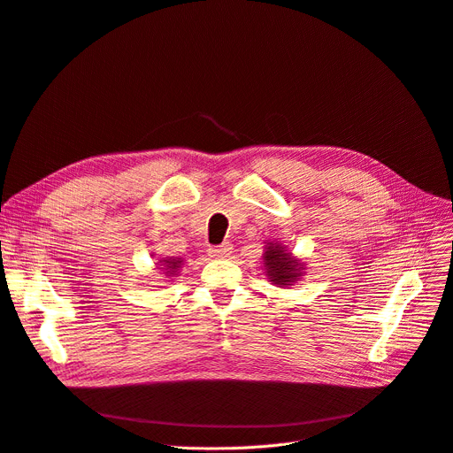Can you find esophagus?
<instances>
[{"label": "esophagus", "mask_w": 453, "mask_h": 453, "mask_svg": "<svg viewBox=\"0 0 453 453\" xmlns=\"http://www.w3.org/2000/svg\"><path fill=\"white\" fill-rule=\"evenodd\" d=\"M207 251H209L211 257L222 259V257H227V255L231 253V244L226 242V244H220V246H211Z\"/></svg>", "instance_id": "esophagus-1"}]
</instances>
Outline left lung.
<instances>
[{"mask_svg":"<svg viewBox=\"0 0 453 453\" xmlns=\"http://www.w3.org/2000/svg\"><path fill=\"white\" fill-rule=\"evenodd\" d=\"M263 259L268 280L273 285L288 287L300 280L303 265L298 259H294L280 242H266Z\"/></svg>","mask_w":453,"mask_h":453,"instance_id":"8db88e82","label":"left lung"}]
</instances>
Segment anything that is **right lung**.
Here are the masks:
<instances>
[{"label":"right lung","instance_id":"obj_1","mask_svg":"<svg viewBox=\"0 0 453 453\" xmlns=\"http://www.w3.org/2000/svg\"><path fill=\"white\" fill-rule=\"evenodd\" d=\"M159 265H161V270L165 272V275L166 278H172L173 273H178V270L181 268V265H183V259H180V257H165V259H161L159 261Z\"/></svg>","mask_w":453,"mask_h":453}]
</instances>
